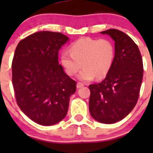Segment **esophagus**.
Listing matches in <instances>:
<instances>
[{"instance_id": "esophagus-1", "label": "esophagus", "mask_w": 153, "mask_h": 153, "mask_svg": "<svg viewBox=\"0 0 153 153\" xmlns=\"http://www.w3.org/2000/svg\"><path fill=\"white\" fill-rule=\"evenodd\" d=\"M84 86V84H82V83H81V82L77 83V88H81V87H83Z\"/></svg>"}]
</instances>
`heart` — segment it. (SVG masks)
Instances as JSON below:
<instances>
[{
    "label": "heart",
    "instance_id": "obj_1",
    "mask_svg": "<svg viewBox=\"0 0 153 153\" xmlns=\"http://www.w3.org/2000/svg\"><path fill=\"white\" fill-rule=\"evenodd\" d=\"M70 52L61 54V63L69 75H74L83 67L78 75L82 81L103 78L113 64L115 48L108 38L94 39L84 38L74 42L69 48Z\"/></svg>",
    "mask_w": 153,
    "mask_h": 153
}]
</instances>
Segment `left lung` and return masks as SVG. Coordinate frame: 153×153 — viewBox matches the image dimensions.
Masks as SVG:
<instances>
[{"label":"left lung","instance_id":"left-lung-1","mask_svg":"<svg viewBox=\"0 0 153 153\" xmlns=\"http://www.w3.org/2000/svg\"><path fill=\"white\" fill-rule=\"evenodd\" d=\"M101 33L109 35L115 41V59L105 79L89 86V109L94 119L109 124L122 120L136 105L143 61L138 46L124 32L110 29Z\"/></svg>","mask_w":153,"mask_h":153}]
</instances>
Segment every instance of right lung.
Segmentation results:
<instances>
[{
	"label": "right lung",
	"mask_w": 153,
	"mask_h": 153,
	"mask_svg": "<svg viewBox=\"0 0 153 153\" xmlns=\"http://www.w3.org/2000/svg\"><path fill=\"white\" fill-rule=\"evenodd\" d=\"M69 40L60 32L43 31L18 43L12 63L17 104L35 123L54 125L67 115L76 82L58 64V51Z\"/></svg>",
	"instance_id": "obj_1"
}]
</instances>
